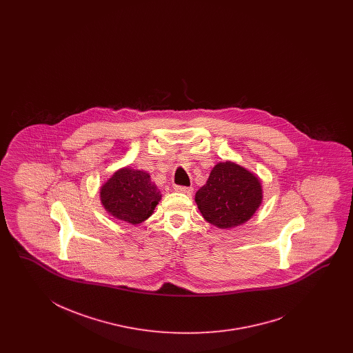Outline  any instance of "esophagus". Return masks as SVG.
Segmentation results:
<instances>
[{
	"instance_id": "1",
	"label": "esophagus",
	"mask_w": 353,
	"mask_h": 353,
	"mask_svg": "<svg viewBox=\"0 0 353 353\" xmlns=\"http://www.w3.org/2000/svg\"><path fill=\"white\" fill-rule=\"evenodd\" d=\"M173 189H174V192H183V194H188V195H192V190H194L192 186L188 188V186H179V185H176Z\"/></svg>"
}]
</instances>
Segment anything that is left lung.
Here are the masks:
<instances>
[{
	"mask_svg": "<svg viewBox=\"0 0 353 353\" xmlns=\"http://www.w3.org/2000/svg\"><path fill=\"white\" fill-rule=\"evenodd\" d=\"M263 201L261 182L233 161L217 163L196 194L195 202L205 221L228 229L248 221Z\"/></svg>",
	"mask_w": 353,
	"mask_h": 353,
	"instance_id": "left-lung-1",
	"label": "left lung"
}]
</instances>
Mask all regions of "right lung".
Segmentation results:
<instances>
[{"mask_svg": "<svg viewBox=\"0 0 353 353\" xmlns=\"http://www.w3.org/2000/svg\"><path fill=\"white\" fill-rule=\"evenodd\" d=\"M161 199L149 173L128 167L115 172L101 188V202L107 212L132 225L150 217Z\"/></svg>", "mask_w": 353, "mask_h": 353, "instance_id": "add662e5", "label": "right lung"}]
</instances>
